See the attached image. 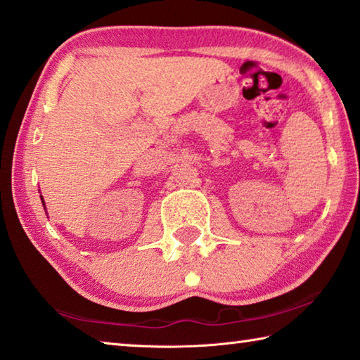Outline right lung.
Returning <instances> with one entry per match:
<instances>
[{"mask_svg":"<svg viewBox=\"0 0 360 360\" xmlns=\"http://www.w3.org/2000/svg\"><path fill=\"white\" fill-rule=\"evenodd\" d=\"M41 200H42V205H44V209H45V202H44V198H42V195H41ZM45 211H47V209H45Z\"/></svg>","mask_w":360,"mask_h":360,"instance_id":"right-lung-1","label":"right lung"}]
</instances>
